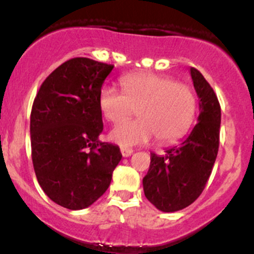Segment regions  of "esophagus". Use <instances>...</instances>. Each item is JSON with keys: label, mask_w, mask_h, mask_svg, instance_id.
I'll list each match as a JSON object with an SVG mask.
<instances>
[{"label": "esophagus", "mask_w": 254, "mask_h": 254, "mask_svg": "<svg viewBox=\"0 0 254 254\" xmlns=\"http://www.w3.org/2000/svg\"><path fill=\"white\" fill-rule=\"evenodd\" d=\"M120 151H122L123 157H129V156H131L132 152H134L131 148H127V147H122L120 148Z\"/></svg>", "instance_id": "1"}]
</instances>
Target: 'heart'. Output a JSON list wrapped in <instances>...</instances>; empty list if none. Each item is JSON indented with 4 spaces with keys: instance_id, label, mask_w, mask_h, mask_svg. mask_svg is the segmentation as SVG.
<instances>
[{
    "instance_id": "heart-1",
    "label": "heart",
    "mask_w": 254,
    "mask_h": 254,
    "mask_svg": "<svg viewBox=\"0 0 254 254\" xmlns=\"http://www.w3.org/2000/svg\"><path fill=\"white\" fill-rule=\"evenodd\" d=\"M123 93L103 87L98 104L108 122L117 124L134 115L139 120L125 122L111 131V140L120 146H135L153 136L160 145L178 141L193 125L196 97L193 89L175 78L155 73H136L120 78Z\"/></svg>"
}]
</instances>
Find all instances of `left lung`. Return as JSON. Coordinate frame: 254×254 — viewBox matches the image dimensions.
I'll return each mask as SVG.
<instances>
[{"mask_svg": "<svg viewBox=\"0 0 254 254\" xmlns=\"http://www.w3.org/2000/svg\"><path fill=\"white\" fill-rule=\"evenodd\" d=\"M199 97L198 124L181 145L165 155L151 153L150 168L143 177V193L158 210L173 212L199 198L211 175L220 142L221 108L214 89L196 68L190 67Z\"/></svg>", "mask_w": 254, "mask_h": 254, "instance_id": "1", "label": "left lung"}]
</instances>
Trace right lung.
Segmentation results:
<instances>
[{
    "label": "right lung",
    "mask_w": 254,
    "mask_h": 254,
    "mask_svg": "<svg viewBox=\"0 0 254 254\" xmlns=\"http://www.w3.org/2000/svg\"><path fill=\"white\" fill-rule=\"evenodd\" d=\"M114 65L73 58L45 78L30 113L35 176L54 203L88 207L111 184L120 148L98 140L103 131L98 97Z\"/></svg>",
    "instance_id": "add662e5"
}]
</instances>
